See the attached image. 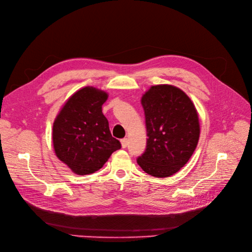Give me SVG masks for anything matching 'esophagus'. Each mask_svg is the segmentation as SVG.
<instances>
[{"mask_svg": "<svg viewBox=\"0 0 252 252\" xmlns=\"http://www.w3.org/2000/svg\"><path fill=\"white\" fill-rule=\"evenodd\" d=\"M121 145H122V148H123V149L127 148V146H128V139H127V138H123V139L121 140Z\"/></svg>", "mask_w": 252, "mask_h": 252, "instance_id": "obj_1", "label": "esophagus"}]
</instances>
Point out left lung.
I'll use <instances>...</instances> for the list:
<instances>
[{
	"label": "left lung",
	"instance_id": "1",
	"mask_svg": "<svg viewBox=\"0 0 252 252\" xmlns=\"http://www.w3.org/2000/svg\"><path fill=\"white\" fill-rule=\"evenodd\" d=\"M147 149L137 159L146 173L173 175L193 155L200 136L198 113L188 95L172 85L152 86L141 97Z\"/></svg>",
	"mask_w": 252,
	"mask_h": 252
}]
</instances>
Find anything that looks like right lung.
Listing matches in <instances>:
<instances>
[{
  "instance_id": "obj_1",
  "label": "right lung",
  "mask_w": 252,
  "mask_h": 252,
  "mask_svg": "<svg viewBox=\"0 0 252 252\" xmlns=\"http://www.w3.org/2000/svg\"><path fill=\"white\" fill-rule=\"evenodd\" d=\"M106 99V92L84 87L66 100L53 123L55 155L76 174L99 170L111 155L121 149L101 111Z\"/></svg>"
}]
</instances>
